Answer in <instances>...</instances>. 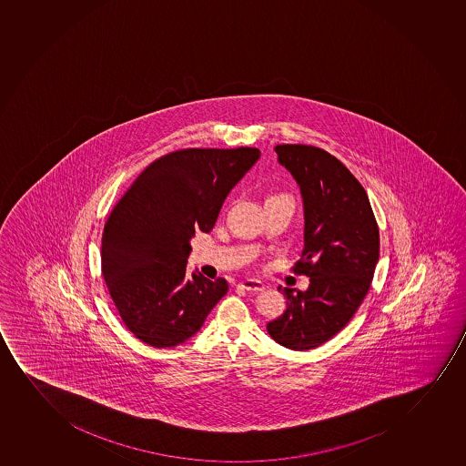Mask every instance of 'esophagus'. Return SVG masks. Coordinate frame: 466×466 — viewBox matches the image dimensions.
Returning <instances> with one entry per match:
<instances>
[{
    "label": "esophagus",
    "mask_w": 466,
    "mask_h": 466,
    "mask_svg": "<svg viewBox=\"0 0 466 466\" xmlns=\"http://www.w3.org/2000/svg\"><path fill=\"white\" fill-rule=\"evenodd\" d=\"M238 289L248 290V292H260V290L265 289V285L258 280H245L240 281L238 285H237Z\"/></svg>",
    "instance_id": "obj_1"
}]
</instances>
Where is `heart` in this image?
<instances>
[{
  "mask_svg": "<svg viewBox=\"0 0 466 466\" xmlns=\"http://www.w3.org/2000/svg\"><path fill=\"white\" fill-rule=\"evenodd\" d=\"M272 197H279V196H270V197H268V198H272Z\"/></svg>",
  "mask_w": 466,
  "mask_h": 466,
  "instance_id": "b5f03b06",
  "label": "heart"
}]
</instances>
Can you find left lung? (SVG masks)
<instances>
[{
    "mask_svg": "<svg viewBox=\"0 0 466 466\" xmlns=\"http://www.w3.org/2000/svg\"><path fill=\"white\" fill-rule=\"evenodd\" d=\"M276 152L300 187L305 246L294 272L309 277V286H279L286 309L266 329L288 350H314L345 328L368 294L379 226L363 186L336 157L306 145H279Z\"/></svg>",
    "mask_w": 466,
    "mask_h": 466,
    "instance_id": "obj_1",
    "label": "left lung"
}]
</instances>
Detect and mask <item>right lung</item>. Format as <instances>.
Listing matches in <instances>:
<instances>
[{"mask_svg":"<svg viewBox=\"0 0 466 466\" xmlns=\"http://www.w3.org/2000/svg\"><path fill=\"white\" fill-rule=\"evenodd\" d=\"M260 158L256 147L183 149L141 172L106 221L101 269L127 329L154 348L196 336L225 296V279L187 276L190 240L209 232L230 189Z\"/></svg>","mask_w":466,"mask_h":466,"instance_id":"obj_1","label":"right lung"}]
</instances>
